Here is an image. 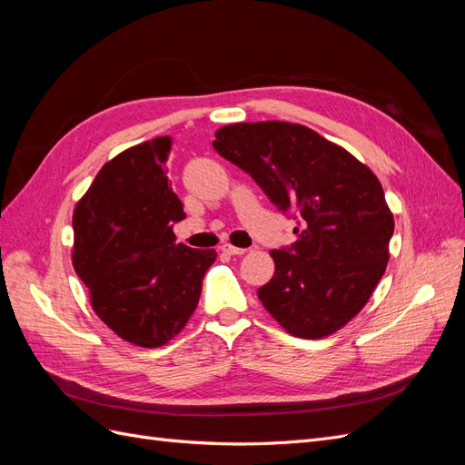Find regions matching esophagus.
I'll return each instance as SVG.
<instances>
[{
	"mask_svg": "<svg viewBox=\"0 0 465 465\" xmlns=\"http://www.w3.org/2000/svg\"><path fill=\"white\" fill-rule=\"evenodd\" d=\"M221 250L224 252V254H229V256H242L244 252H246V248H236L232 244H223Z\"/></svg>",
	"mask_w": 465,
	"mask_h": 465,
	"instance_id": "34e87169",
	"label": "esophagus"
}]
</instances>
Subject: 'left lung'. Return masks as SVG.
I'll return each mask as SVG.
<instances>
[{
  "instance_id": "obj_1",
  "label": "left lung",
  "mask_w": 465,
  "mask_h": 465,
  "mask_svg": "<svg viewBox=\"0 0 465 465\" xmlns=\"http://www.w3.org/2000/svg\"><path fill=\"white\" fill-rule=\"evenodd\" d=\"M215 151L254 178L297 241L272 250L275 273L258 299L289 333L326 337L367 304L388 263L393 217L371 168L311 128L224 125Z\"/></svg>"
}]
</instances>
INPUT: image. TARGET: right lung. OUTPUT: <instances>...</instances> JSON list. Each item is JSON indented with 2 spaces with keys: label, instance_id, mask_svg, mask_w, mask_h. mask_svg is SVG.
I'll list each match as a JSON object with an SVG mask.
<instances>
[{
  "label": "right lung",
  "instance_id": "obj_1",
  "mask_svg": "<svg viewBox=\"0 0 465 465\" xmlns=\"http://www.w3.org/2000/svg\"><path fill=\"white\" fill-rule=\"evenodd\" d=\"M173 137L139 143L106 163L74 213V267L94 312L139 347L171 341L193 314L215 250L176 242L186 219L166 178Z\"/></svg>",
  "mask_w": 465,
  "mask_h": 465
}]
</instances>
